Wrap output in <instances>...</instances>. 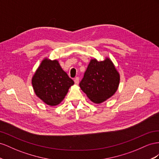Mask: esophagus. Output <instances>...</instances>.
<instances>
[{"label":"esophagus","mask_w":159,"mask_h":159,"mask_svg":"<svg viewBox=\"0 0 159 159\" xmlns=\"http://www.w3.org/2000/svg\"><path fill=\"white\" fill-rule=\"evenodd\" d=\"M74 81H75V83L76 84H79V77H76V78L74 79Z\"/></svg>","instance_id":"esophagus-1"}]
</instances>
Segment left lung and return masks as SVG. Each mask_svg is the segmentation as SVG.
<instances>
[{"label":"left lung","instance_id":"obj_1","mask_svg":"<svg viewBox=\"0 0 159 159\" xmlns=\"http://www.w3.org/2000/svg\"><path fill=\"white\" fill-rule=\"evenodd\" d=\"M120 75L109 58L98 61L91 59L79 84L81 90L96 104L111 98L118 89Z\"/></svg>","mask_w":159,"mask_h":159}]
</instances>
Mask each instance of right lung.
<instances>
[{
    "instance_id": "obj_1",
    "label": "right lung",
    "mask_w": 159,
    "mask_h": 159,
    "mask_svg": "<svg viewBox=\"0 0 159 159\" xmlns=\"http://www.w3.org/2000/svg\"><path fill=\"white\" fill-rule=\"evenodd\" d=\"M32 84L40 100L49 106H56L65 98L74 81L62 69L57 60L45 58L32 78Z\"/></svg>"
}]
</instances>
